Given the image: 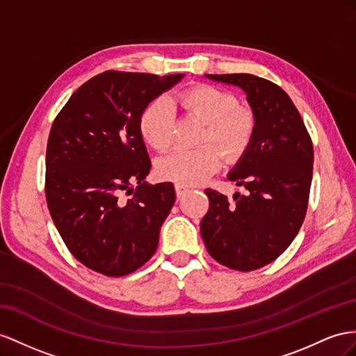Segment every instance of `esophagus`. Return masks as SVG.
Returning a JSON list of instances; mask_svg holds the SVG:
<instances>
[{
  "mask_svg": "<svg viewBox=\"0 0 356 356\" xmlns=\"http://www.w3.org/2000/svg\"><path fill=\"white\" fill-rule=\"evenodd\" d=\"M188 191H189V188L185 186V185H176V195H177L179 200L184 198Z\"/></svg>",
  "mask_w": 356,
  "mask_h": 356,
  "instance_id": "34e87169",
  "label": "esophagus"
}]
</instances>
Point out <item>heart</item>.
<instances>
[{"label": "heart", "instance_id": "1", "mask_svg": "<svg viewBox=\"0 0 356 356\" xmlns=\"http://www.w3.org/2000/svg\"><path fill=\"white\" fill-rule=\"evenodd\" d=\"M176 105L186 114L206 123L202 143L218 145L225 159L234 161L248 149L256 134V114L238 105V96L229 90L200 84L176 96ZM140 132L154 150L163 152L172 144L175 115L163 97L153 99L140 115ZM221 153L215 145L204 144L194 150H175L156 162L161 179L177 185H197L220 168Z\"/></svg>", "mask_w": 356, "mask_h": 356}]
</instances>
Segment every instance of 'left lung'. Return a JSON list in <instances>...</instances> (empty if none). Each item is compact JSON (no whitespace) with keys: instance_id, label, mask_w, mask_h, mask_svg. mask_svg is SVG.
Returning <instances> with one entry per match:
<instances>
[{"instance_id":"obj_1","label":"left lung","mask_w":356,"mask_h":356,"mask_svg":"<svg viewBox=\"0 0 356 356\" xmlns=\"http://www.w3.org/2000/svg\"><path fill=\"white\" fill-rule=\"evenodd\" d=\"M241 87L256 114V134L229 180L247 193L234 203L207 188L200 224L209 254L222 266L250 272L287 250L304 222L313 179V143L284 90L250 74L206 75Z\"/></svg>"}]
</instances>
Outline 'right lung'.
I'll return each mask as SVG.
<instances>
[{"label": "right lung", "mask_w": 356, "mask_h": 356, "mask_svg": "<svg viewBox=\"0 0 356 356\" xmlns=\"http://www.w3.org/2000/svg\"><path fill=\"white\" fill-rule=\"evenodd\" d=\"M181 76L102 72L52 123L44 176L49 213L72 256L102 275L132 273L158 248L176 193L171 181L144 180L152 163L140 115Z\"/></svg>", "instance_id": "1"}]
</instances>
